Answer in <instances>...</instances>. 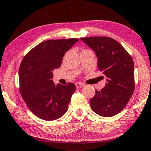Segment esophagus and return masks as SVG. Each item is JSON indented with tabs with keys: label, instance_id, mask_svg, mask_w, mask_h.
<instances>
[{
	"label": "esophagus",
	"instance_id": "34e87169",
	"mask_svg": "<svg viewBox=\"0 0 151 151\" xmlns=\"http://www.w3.org/2000/svg\"><path fill=\"white\" fill-rule=\"evenodd\" d=\"M75 85H76V88H81L85 86V85L83 83H79V82L76 83Z\"/></svg>",
	"mask_w": 151,
	"mask_h": 151
}]
</instances>
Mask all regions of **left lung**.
<instances>
[{
	"instance_id": "8db88e82",
	"label": "left lung",
	"mask_w": 151,
	"mask_h": 151,
	"mask_svg": "<svg viewBox=\"0 0 151 151\" xmlns=\"http://www.w3.org/2000/svg\"><path fill=\"white\" fill-rule=\"evenodd\" d=\"M81 40L94 50L98 68L106 76L105 87L96 90L90 99L95 113L103 117L118 114L127 105L135 89L134 63L121 44L109 37H88Z\"/></svg>"
}]
</instances>
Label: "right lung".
Instances as JSON below:
<instances>
[{"label": "right lung", "mask_w": 151, "mask_h": 151, "mask_svg": "<svg viewBox=\"0 0 151 151\" xmlns=\"http://www.w3.org/2000/svg\"><path fill=\"white\" fill-rule=\"evenodd\" d=\"M78 39L49 40L32 48L19 68L20 93L30 111L38 118L51 121L68 110L76 90L73 83L55 86L52 71L61 66L65 52Z\"/></svg>", "instance_id": "1"}]
</instances>
